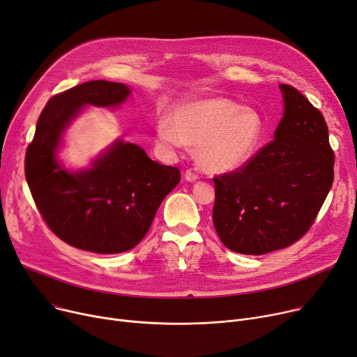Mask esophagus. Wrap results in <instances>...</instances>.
<instances>
[{"mask_svg":"<svg viewBox=\"0 0 357 357\" xmlns=\"http://www.w3.org/2000/svg\"><path fill=\"white\" fill-rule=\"evenodd\" d=\"M199 176H198V174L194 171V169H186L185 171V179L186 181H190V182H194V181H197Z\"/></svg>","mask_w":357,"mask_h":357,"instance_id":"1","label":"esophagus"}]
</instances>
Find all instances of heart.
Instances as JSON below:
<instances>
[{"instance_id": "b5f03b06", "label": "heart", "mask_w": 357, "mask_h": 357, "mask_svg": "<svg viewBox=\"0 0 357 357\" xmlns=\"http://www.w3.org/2000/svg\"><path fill=\"white\" fill-rule=\"evenodd\" d=\"M171 123L159 120L156 137L166 147L197 146L199 165L208 172H230L245 165L264 135L259 112L226 98H210L178 105Z\"/></svg>"}]
</instances>
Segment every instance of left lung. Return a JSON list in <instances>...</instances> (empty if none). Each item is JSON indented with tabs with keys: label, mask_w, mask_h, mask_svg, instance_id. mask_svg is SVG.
I'll return each instance as SVG.
<instances>
[{
	"label": "left lung",
	"mask_w": 357,
	"mask_h": 357,
	"mask_svg": "<svg viewBox=\"0 0 357 357\" xmlns=\"http://www.w3.org/2000/svg\"><path fill=\"white\" fill-rule=\"evenodd\" d=\"M285 112L275 139L233 172L214 176L213 222L227 249L265 255L312 226L334 179L328 127L301 92L280 84Z\"/></svg>",
	"instance_id": "1"
}]
</instances>
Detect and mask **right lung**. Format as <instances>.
<instances>
[{"label": "right lung", "mask_w": 357, "mask_h": 357, "mask_svg": "<svg viewBox=\"0 0 357 357\" xmlns=\"http://www.w3.org/2000/svg\"><path fill=\"white\" fill-rule=\"evenodd\" d=\"M130 89L89 81L53 96L37 120L24 171L37 210L62 241L81 250L116 255L137 246L163 198L181 181L175 166L150 159L133 143L117 142L91 169L77 174L56 162V147L82 105L114 107Z\"/></svg>", "instance_id": "1"}]
</instances>
